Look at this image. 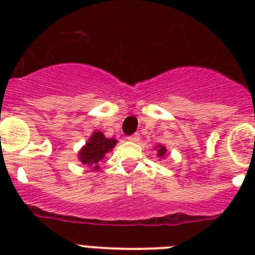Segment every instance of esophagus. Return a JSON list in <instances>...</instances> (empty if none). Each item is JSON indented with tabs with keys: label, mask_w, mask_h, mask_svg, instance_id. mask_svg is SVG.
<instances>
[{
	"label": "esophagus",
	"mask_w": 255,
	"mask_h": 255,
	"mask_svg": "<svg viewBox=\"0 0 255 255\" xmlns=\"http://www.w3.org/2000/svg\"><path fill=\"white\" fill-rule=\"evenodd\" d=\"M128 140H129V141H139L140 140V135L139 133H133V135H131V136H128Z\"/></svg>",
	"instance_id": "esophagus-1"
}]
</instances>
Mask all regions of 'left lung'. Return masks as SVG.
Masks as SVG:
<instances>
[{
  "label": "left lung",
  "instance_id": "8db88e82",
  "mask_svg": "<svg viewBox=\"0 0 255 255\" xmlns=\"http://www.w3.org/2000/svg\"><path fill=\"white\" fill-rule=\"evenodd\" d=\"M165 152H167V148L164 147V145H157V156H159V157L165 156Z\"/></svg>",
  "mask_w": 255,
  "mask_h": 255
}]
</instances>
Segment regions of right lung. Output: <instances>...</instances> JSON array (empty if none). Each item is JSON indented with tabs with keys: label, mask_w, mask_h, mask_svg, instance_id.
<instances>
[{
	"label": "right lung",
	"mask_w": 255,
	"mask_h": 255,
	"mask_svg": "<svg viewBox=\"0 0 255 255\" xmlns=\"http://www.w3.org/2000/svg\"><path fill=\"white\" fill-rule=\"evenodd\" d=\"M118 140L107 139L100 131H95L88 139L86 145L79 151V160L92 169H99V161L104 159L106 153L112 151Z\"/></svg>",
	"instance_id": "obj_1"
}]
</instances>
